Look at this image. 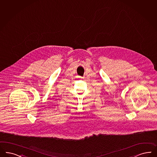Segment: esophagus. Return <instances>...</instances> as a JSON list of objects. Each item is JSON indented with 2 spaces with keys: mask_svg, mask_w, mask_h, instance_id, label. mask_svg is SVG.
Listing matches in <instances>:
<instances>
[{
  "mask_svg": "<svg viewBox=\"0 0 157 157\" xmlns=\"http://www.w3.org/2000/svg\"><path fill=\"white\" fill-rule=\"evenodd\" d=\"M79 78H80V79H82V78H84V77H79Z\"/></svg>",
  "mask_w": 157,
  "mask_h": 157,
  "instance_id": "obj_1",
  "label": "esophagus"
}]
</instances>
